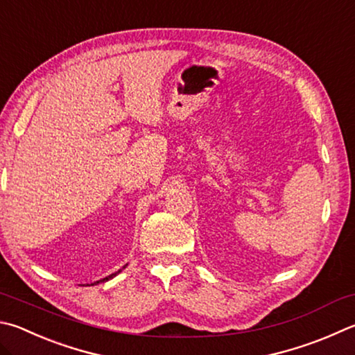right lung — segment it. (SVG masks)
<instances>
[{
  "mask_svg": "<svg viewBox=\"0 0 355 355\" xmlns=\"http://www.w3.org/2000/svg\"><path fill=\"white\" fill-rule=\"evenodd\" d=\"M125 267H127V263H125V266H124V267H122V268H125ZM122 268H121V270H118V272H116V273H112V275H108V276H107V278H104V279H101V281H96V282H94V284H99V282H105V281H108V279H112V278H114V276H116V275H119V273L122 272Z\"/></svg>",
  "mask_w": 355,
  "mask_h": 355,
  "instance_id": "add662e5",
  "label": "right lung"
}]
</instances>
